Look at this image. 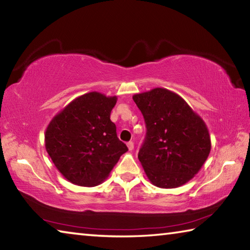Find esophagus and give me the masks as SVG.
Returning a JSON list of instances; mask_svg holds the SVG:
<instances>
[{"mask_svg":"<svg viewBox=\"0 0 250 250\" xmlns=\"http://www.w3.org/2000/svg\"><path fill=\"white\" fill-rule=\"evenodd\" d=\"M126 146H128L129 151H132L134 149V145H133L132 141H129L128 143H126Z\"/></svg>","mask_w":250,"mask_h":250,"instance_id":"34e87169","label":"esophagus"}]
</instances>
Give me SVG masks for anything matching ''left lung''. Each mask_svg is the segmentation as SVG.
<instances>
[{
  "mask_svg": "<svg viewBox=\"0 0 250 250\" xmlns=\"http://www.w3.org/2000/svg\"><path fill=\"white\" fill-rule=\"evenodd\" d=\"M146 125L138 153L147 179L161 188H175L196 175L210 152L207 125L180 95L166 88L135 94Z\"/></svg>",
  "mask_w": 250,
  "mask_h": 250,
  "instance_id": "8db88e82",
  "label": "left lung"
}]
</instances>
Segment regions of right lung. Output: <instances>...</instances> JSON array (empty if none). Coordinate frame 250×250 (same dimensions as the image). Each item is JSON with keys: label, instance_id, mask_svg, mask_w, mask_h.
Masks as SVG:
<instances>
[{"label": "right lung", "instance_id": "right-lung-1", "mask_svg": "<svg viewBox=\"0 0 250 250\" xmlns=\"http://www.w3.org/2000/svg\"><path fill=\"white\" fill-rule=\"evenodd\" d=\"M117 100V96L87 92L70 101L48 124L46 151L70 183L86 188L101 184L128 151L110 120Z\"/></svg>", "mask_w": 250, "mask_h": 250}]
</instances>
